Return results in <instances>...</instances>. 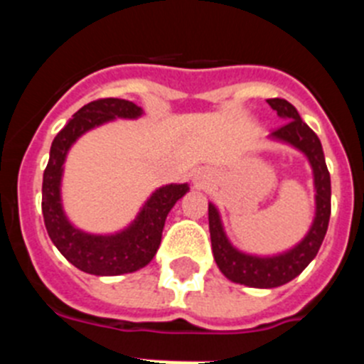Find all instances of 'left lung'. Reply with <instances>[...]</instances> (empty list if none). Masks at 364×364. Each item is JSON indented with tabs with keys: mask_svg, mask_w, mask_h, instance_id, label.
I'll list each match as a JSON object with an SVG mask.
<instances>
[{
	"mask_svg": "<svg viewBox=\"0 0 364 364\" xmlns=\"http://www.w3.org/2000/svg\"><path fill=\"white\" fill-rule=\"evenodd\" d=\"M268 104L284 120V124L279 129L273 131L272 136L291 144L306 154L308 160H310L311 169H314L315 191H317V195H315L317 211H315L314 226L301 244H297L294 250L282 253V255L262 259V257L237 252L231 246L230 240L224 235V230H222L218 211L215 210L213 204H210L208 215H210L211 247H213L217 266L230 281L252 286V288H277V286L286 284V282L297 277L319 252L324 235H326L328 222H330V211H332V204H330L332 186H330V173H328L326 162H324L321 140L302 122L297 109L288 100L272 98L268 100Z\"/></svg>",
	"mask_w": 364,
	"mask_h": 364,
	"instance_id": "obj_1",
	"label": "left lung"
}]
</instances>
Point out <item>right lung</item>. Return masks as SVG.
Wrapping results in <instances>:
<instances>
[{
	"mask_svg": "<svg viewBox=\"0 0 364 364\" xmlns=\"http://www.w3.org/2000/svg\"><path fill=\"white\" fill-rule=\"evenodd\" d=\"M142 109L133 102L120 98H100L83 105L63 127L50 146L49 164L43 171L41 211L47 233L54 246L78 269L92 275H122L149 264L162 240L167 213L175 202L188 193V184H171L160 188L138 213L127 230L117 235H87L73 228L60 202L65 154L80 134L105 124L112 118H136Z\"/></svg>",
	"mask_w": 364,
	"mask_h": 364,
	"instance_id": "1",
	"label": "right lung"
}]
</instances>
